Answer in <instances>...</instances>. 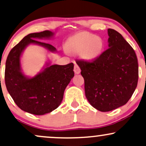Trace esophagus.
<instances>
[{"label": "esophagus", "mask_w": 146, "mask_h": 146, "mask_svg": "<svg viewBox=\"0 0 146 146\" xmlns=\"http://www.w3.org/2000/svg\"><path fill=\"white\" fill-rule=\"evenodd\" d=\"M74 72L75 73H76V74H79V73H80L81 72V69L80 68V66H79L78 64L75 63V66H74Z\"/></svg>", "instance_id": "34e87169"}]
</instances>
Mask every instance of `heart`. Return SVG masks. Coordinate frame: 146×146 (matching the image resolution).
<instances>
[{
	"mask_svg": "<svg viewBox=\"0 0 146 146\" xmlns=\"http://www.w3.org/2000/svg\"><path fill=\"white\" fill-rule=\"evenodd\" d=\"M103 39L88 32H81L67 40L66 48L72 54L80 53L86 60H93L100 55L103 50Z\"/></svg>",
	"mask_w": 146,
	"mask_h": 146,
	"instance_id": "1",
	"label": "heart"
}]
</instances>
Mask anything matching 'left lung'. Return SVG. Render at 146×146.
Segmentation results:
<instances>
[{"mask_svg":"<svg viewBox=\"0 0 146 146\" xmlns=\"http://www.w3.org/2000/svg\"><path fill=\"white\" fill-rule=\"evenodd\" d=\"M108 31L110 47L91 61L76 60L88 101L103 112L125 105L135 92L139 78L137 58L133 47L116 31Z\"/></svg>","mask_w":146,"mask_h":146,"instance_id":"left-lung-1","label":"left lung"}]
</instances>
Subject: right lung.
<instances>
[{
  "mask_svg": "<svg viewBox=\"0 0 146 146\" xmlns=\"http://www.w3.org/2000/svg\"><path fill=\"white\" fill-rule=\"evenodd\" d=\"M52 35L50 31L28 35L11 49L6 60L5 82L9 93L18 108L34 115H43L56 110L62 101L66 87L74 76L73 62L47 66L33 78H26L21 72L20 56L30 43L40 45L51 52L56 51L53 45L36 40Z\"/></svg>",
  "mask_w": 146,
  "mask_h": 146,
  "instance_id": "1",
  "label": "right lung"
}]
</instances>
